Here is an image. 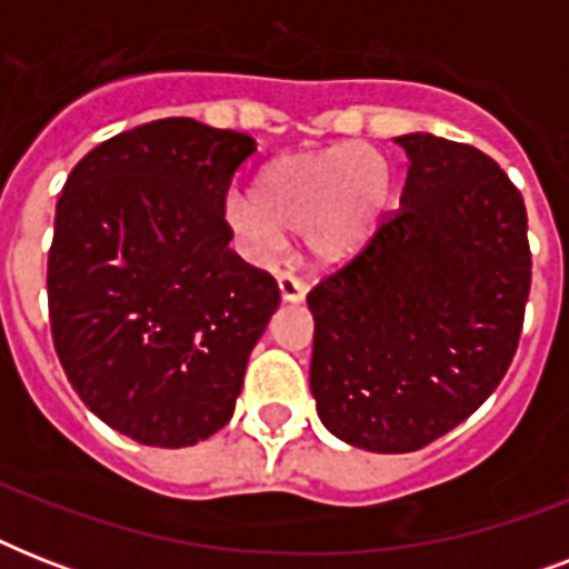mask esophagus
<instances>
[{
    "label": "esophagus",
    "instance_id": "obj_1",
    "mask_svg": "<svg viewBox=\"0 0 569 569\" xmlns=\"http://www.w3.org/2000/svg\"><path fill=\"white\" fill-rule=\"evenodd\" d=\"M277 283H280V295H283V301H303L307 298V283H303L301 277L295 274H280L277 277Z\"/></svg>",
    "mask_w": 569,
    "mask_h": 569
}]
</instances>
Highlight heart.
Listing matches in <instances>:
<instances>
[{"instance_id": "1", "label": "heart", "mask_w": 569, "mask_h": 569, "mask_svg": "<svg viewBox=\"0 0 569 569\" xmlns=\"http://www.w3.org/2000/svg\"><path fill=\"white\" fill-rule=\"evenodd\" d=\"M387 197V159L366 144H339L268 164L257 191L230 194L227 221L253 257H274L286 230H303L316 257L339 259L375 230Z\"/></svg>"}]
</instances>
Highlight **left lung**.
Segmentation results:
<instances>
[{"label":"left lung","mask_w":569,"mask_h":569,"mask_svg":"<svg viewBox=\"0 0 569 569\" xmlns=\"http://www.w3.org/2000/svg\"><path fill=\"white\" fill-rule=\"evenodd\" d=\"M401 206L307 295L310 389L357 449H425L485 405L520 346L531 289L520 189L487 153L401 136Z\"/></svg>","instance_id":"obj_1"}]
</instances>
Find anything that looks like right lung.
<instances>
[{"instance_id": "obj_1", "label": "right lung", "mask_w": 569, "mask_h": 569, "mask_svg": "<svg viewBox=\"0 0 569 569\" xmlns=\"http://www.w3.org/2000/svg\"><path fill=\"white\" fill-rule=\"evenodd\" d=\"M253 138L164 118L102 141L56 206V355L114 431L182 449L230 422L277 280L230 250L227 191Z\"/></svg>"}]
</instances>
